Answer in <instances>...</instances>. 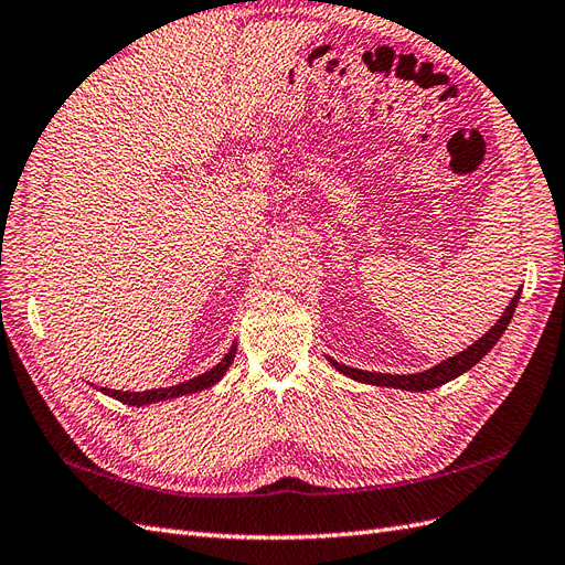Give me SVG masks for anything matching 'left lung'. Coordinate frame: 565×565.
<instances>
[{
	"mask_svg": "<svg viewBox=\"0 0 565 565\" xmlns=\"http://www.w3.org/2000/svg\"><path fill=\"white\" fill-rule=\"evenodd\" d=\"M520 292L522 290L515 292V297L511 299V305H508L505 311L501 313V319L493 323L479 340H475L470 348L448 356V360L438 362L431 369L417 371V374H379V371H364V369L345 366V364H340L335 360H330V356H328V362L333 364L342 376H348V379H352L356 383H369V386L401 388V391H409V393H424V391L438 388V386H444V383L458 379L460 374H465V371H470L475 364L481 362V356H484L493 345H497L499 338L503 335V330L508 328V323H511V319H513Z\"/></svg>",
	"mask_w": 565,
	"mask_h": 565,
	"instance_id": "left-lung-1",
	"label": "left lung"
}]
</instances>
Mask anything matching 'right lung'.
I'll list each match as a JSON object with an SVG mask.
<instances>
[{
    "instance_id": "add662e5",
    "label": "right lung",
    "mask_w": 565,
    "mask_h": 565,
    "mask_svg": "<svg viewBox=\"0 0 565 565\" xmlns=\"http://www.w3.org/2000/svg\"><path fill=\"white\" fill-rule=\"evenodd\" d=\"M235 354H237V342H232L230 352L213 369L203 371V374L189 379V381L177 383V386H168V388H150V391H115V388H98V386H95V388H98L103 395L115 397V401L129 405V407H146V405H153V403L174 401V397L201 393V391L211 388V386H215V383L223 381L230 364L235 362ZM90 386H93V383H90Z\"/></svg>"
}]
</instances>
